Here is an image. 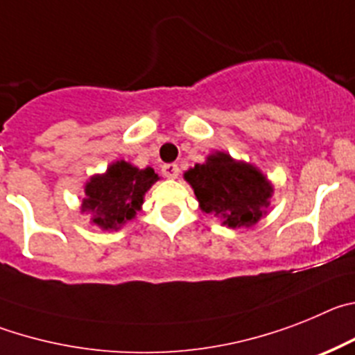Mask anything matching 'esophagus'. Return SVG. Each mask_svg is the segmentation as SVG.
<instances>
[{
  "label": "esophagus",
  "mask_w": 355,
  "mask_h": 355,
  "mask_svg": "<svg viewBox=\"0 0 355 355\" xmlns=\"http://www.w3.org/2000/svg\"><path fill=\"white\" fill-rule=\"evenodd\" d=\"M180 170H178V166L175 162H170V164H164L162 166V175L168 178H177Z\"/></svg>",
  "instance_id": "esophagus-1"
}]
</instances>
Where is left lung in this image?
<instances>
[{"label": "left lung", "instance_id": "left-lung-1", "mask_svg": "<svg viewBox=\"0 0 355 355\" xmlns=\"http://www.w3.org/2000/svg\"><path fill=\"white\" fill-rule=\"evenodd\" d=\"M194 189L200 209L221 219L228 228L257 225L267 214L274 189L253 164L235 161L226 152L209 155L203 164L184 173Z\"/></svg>", "mask_w": 355, "mask_h": 355}]
</instances>
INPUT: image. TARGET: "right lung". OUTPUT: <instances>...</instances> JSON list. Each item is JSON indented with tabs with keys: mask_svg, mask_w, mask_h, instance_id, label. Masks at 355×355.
Here are the masks:
<instances>
[{
	"mask_svg": "<svg viewBox=\"0 0 355 355\" xmlns=\"http://www.w3.org/2000/svg\"><path fill=\"white\" fill-rule=\"evenodd\" d=\"M159 180L152 168L139 170L125 161L110 164L106 173L94 175L85 185L81 212L102 230H120L141 210L146 191Z\"/></svg>",
	"mask_w": 355,
	"mask_h": 355,
	"instance_id": "1",
	"label": "right lung"
}]
</instances>
